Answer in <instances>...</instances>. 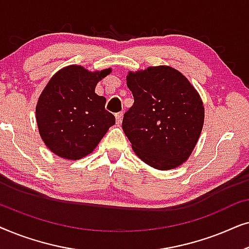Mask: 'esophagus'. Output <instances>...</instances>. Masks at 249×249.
Instances as JSON below:
<instances>
[{
    "mask_svg": "<svg viewBox=\"0 0 249 249\" xmlns=\"http://www.w3.org/2000/svg\"><path fill=\"white\" fill-rule=\"evenodd\" d=\"M122 118H124V113H122V112H119V113L115 114V120H117V124L118 125L121 124Z\"/></svg>",
    "mask_w": 249,
    "mask_h": 249,
    "instance_id": "obj_1",
    "label": "esophagus"
}]
</instances>
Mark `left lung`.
<instances>
[{
    "label": "left lung",
    "mask_w": 249,
    "mask_h": 249,
    "mask_svg": "<svg viewBox=\"0 0 249 249\" xmlns=\"http://www.w3.org/2000/svg\"><path fill=\"white\" fill-rule=\"evenodd\" d=\"M134 105L122 129L142 161L158 170L181 165L192 154L204 124L199 94L178 70L168 66L129 72Z\"/></svg>",
    "instance_id": "8db88e82"
}]
</instances>
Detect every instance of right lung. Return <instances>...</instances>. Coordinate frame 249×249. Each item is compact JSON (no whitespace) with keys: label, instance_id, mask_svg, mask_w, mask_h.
Listing matches in <instances>:
<instances>
[{"label":"right lung","instance_id":"add662e5","mask_svg":"<svg viewBox=\"0 0 249 249\" xmlns=\"http://www.w3.org/2000/svg\"><path fill=\"white\" fill-rule=\"evenodd\" d=\"M111 69L88 71L68 66L57 71L44 88L36 105V120L44 144L60 158L79 160L90 154L115 124L105 110L107 98L95 87Z\"/></svg>","mask_w":249,"mask_h":249}]
</instances>
